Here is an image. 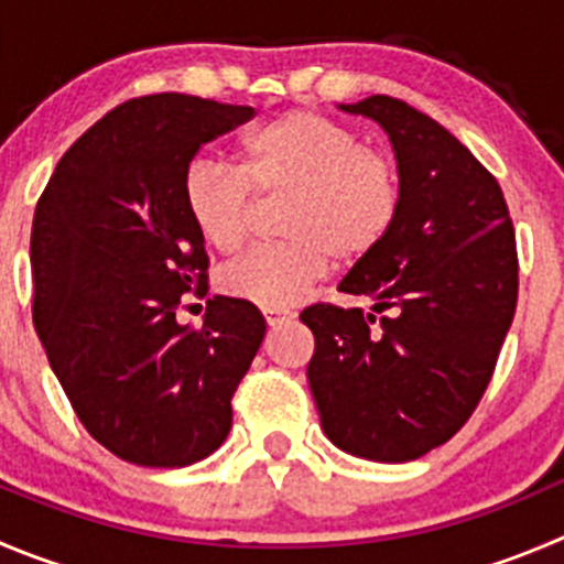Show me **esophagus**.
Wrapping results in <instances>:
<instances>
[{
    "label": "esophagus",
    "instance_id": "1",
    "mask_svg": "<svg viewBox=\"0 0 564 564\" xmlns=\"http://www.w3.org/2000/svg\"><path fill=\"white\" fill-rule=\"evenodd\" d=\"M262 315H265L268 326H282L288 321H293L291 310H262Z\"/></svg>",
    "mask_w": 564,
    "mask_h": 564
}]
</instances>
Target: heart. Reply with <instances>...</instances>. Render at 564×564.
Segmentation results:
<instances>
[{
  "instance_id": "1",
  "label": "heart",
  "mask_w": 564,
  "mask_h": 564,
  "mask_svg": "<svg viewBox=\"0 0 564 564\" xmlns=\"http://www.w3.org/2000/svg\"><path fill=\"white\" fill-rule=\"evenodd\" d=\"M182 196L198 238L221 254L243 246L254 196H288L279 213L285 240L257 246L221 273L232 299L282 310L326 276L335 257L357 262L388 240L404 182L393 154L362 143L351 127L313 110H288L240 141L238 171L193 163Z\"/></svg>"
}]
</instances>
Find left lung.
<instances>
[{
    "mask_svg": "<svg viewBox=\"0 0 564 564\" xmlns=\"http://www.w3.org/2000/svg\"><path fill=\"white\" fill-rule=\"evenodd\" d=\"M346 112L390 135L404 182L393 232L337 291L362 307L313 304L307 366L326 437L373 463L443 446L479 406L518 304V246L496 176L426 112L368 96Z\"/></svg>",
    "mask_w": 564,
    "mask_h": 564,
    "instance_id": "obj_1",
    "label": "left lung"
}]
</instances>
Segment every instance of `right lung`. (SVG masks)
<instances>
[{
	"label": "right lung",
	"mask_w": 564,
	"mask_h": 564,
	"mask_svg": "<svg viewBox=\"0 0 564 564\" xmlns=\"http://www.w3.org/2000/svg\"><path fill=\"white\" fill-rule=\"evenodd\" d=\"M254 107L182 94L112 107L57 163L32 218V321L96 443L143 468H182L232 429V395L265 337L243 299H207L210 257L185 210L191 160Z\"/></svg>",
	"instance_id": "right-lung-1"
}]
</instances>
